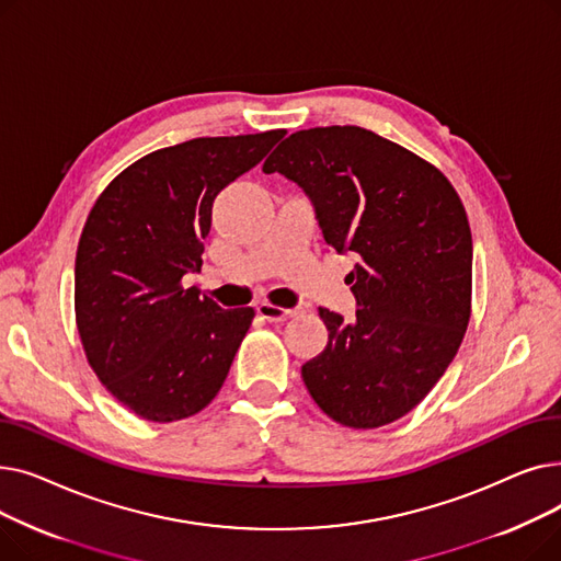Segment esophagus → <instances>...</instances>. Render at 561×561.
I'll return each mask as SVG.
<instances>
[{"mask_svg": "<svg viewBox=\"0 0 561 561\" xmlns=\"http://www.w3.org/2000/svg\"><path fill=\"white\" fill-rule=\"evenodd\" d=\"M256 311H259L261 318L271 320V322H282V320H288L290 316H296V309L275 307V305H271V302H261V305L256 307Z\"/></svg>", "mask_w": 561, "mask_h": 561, "instance_id": "34e87169", "label": "esophagus"}]
</instances>
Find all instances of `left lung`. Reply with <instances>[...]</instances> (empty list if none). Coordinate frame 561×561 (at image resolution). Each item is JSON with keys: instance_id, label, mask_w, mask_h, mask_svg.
<instances>
[{"instance_id": "8db88e82", "label": "left lung", "mask_w": 561, "mask_h": 561, "mask_svg": "<svg viewBox=\"0 0 561 561\" xmlns=\"http://www.w3.org/2000/svg\"><path fill=\"white\" fill-rule=\"evenodd\" d=\"M305 188L328 245L359 259L345 282L357 320L318 309L328 345L302 366L313 402L339 425L373 430L409 414L463 341L473 239L448 176L362 127L290 134L265 159Z\"/></svg>"}]
</instances>
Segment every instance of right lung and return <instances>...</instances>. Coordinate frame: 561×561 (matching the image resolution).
<instances>
[{
  "instance_id": "1",
  "label": "right lung",
  "mask_w": 561,
  "mask_h": 561,
  "mask_svg": "<svg viewBox=\"0 0 561 561\" xmlns=\"http://www.w3.org/2000/svg\"><path fill=\"white\" fill-rule=\"evenodd\" d=\"M282 136L163 147L117 174L88 214L75 261L77 330L98 379L136 416H195L225 385L254 309H222L182 279L199 271L216 195Z\"/></svg>"
}]
</instances>
